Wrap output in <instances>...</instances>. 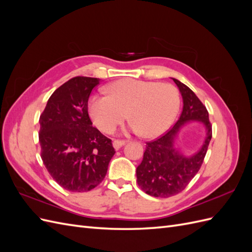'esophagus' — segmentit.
Instances as JSON below:
<instances>
[{
    "instance_id": "esophagus-1",
    "label": "esophagus",
    "mask_w": 252,
    "mask_h": 252,
    "mask_svg": "<svg viewBox=\"0 0 252 252\" xmlns=\"http://www.w3.org/2000/svg\"><path fill=\"white\" fill-rule=\"evenodd\" d=\"M124 144H125V141H122V140H114L113 143H112L114 149H117V150L120 149L122 146H123Z\"/></svg>"
}]
</instances>
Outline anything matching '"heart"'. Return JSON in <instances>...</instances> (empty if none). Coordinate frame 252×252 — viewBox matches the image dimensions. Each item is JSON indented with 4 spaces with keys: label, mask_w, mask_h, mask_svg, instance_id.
<instances>
[{
    "label": "heart",
    "mask_w": 252,
    "mask_h": 252,
    "mask_svg": "<svg viewBox=\"0 0 252 252\" xmlns=\"http://www.w3.org/2000/svg\"><path fill=\"white\" fill-rule=\"evenodd\" d=\"M106 94H94L88 101V113L94 125L110 133L127 116L130 129L147 138L164 133L177 116L180 96L169 83L122 79L106 87Z\"/></svg>",
    "instance_id": "obj_1"
}]
</instances>
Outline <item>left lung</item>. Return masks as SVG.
I'll list each match as a JSON object with an SVG mask.
<instances>
[{
  "instance_id": "obj_1",
  "label": "left lung",
  "mask_w": 252,
  "mask_h": 252,
  "mask_svg": "<svg viewBox=\"0 0 252 252\" xmlns=\"http://www.w3.org/2000/svg\"><path fill=\"white\" fill-rule=\"evenodd\" d=\"M183 97V111L174 126L157 140L147 142L143 161L136 168V182L144 192L156 197H169L183 191L203 164L212 136L208 111L193 91L177 79H172ZM190 120L206 128L205 141L200 150L185 157L175 150L174 140L179 129Z\"/></svg>"
}]
</instances>
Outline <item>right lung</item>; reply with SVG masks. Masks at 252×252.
<instances>
[{
  "label": "right lung",
  "mask_w": 252,
  "mask_h": 252,
  "mask_svg": "<svg viewBox=\"0 0 252 252\" xmlns=\"http://www.w3.org/2000/svg\"><path fill=\"white\" fill-rule=\"evenodd\" d=\"M98 83L88 77L67 81L51 94L39 121L42 161L52 179L72 192L100 184L116 154L88 116V98Z\"/></svg>",
  "instance_id": "add662e5"
}]
</instances>
